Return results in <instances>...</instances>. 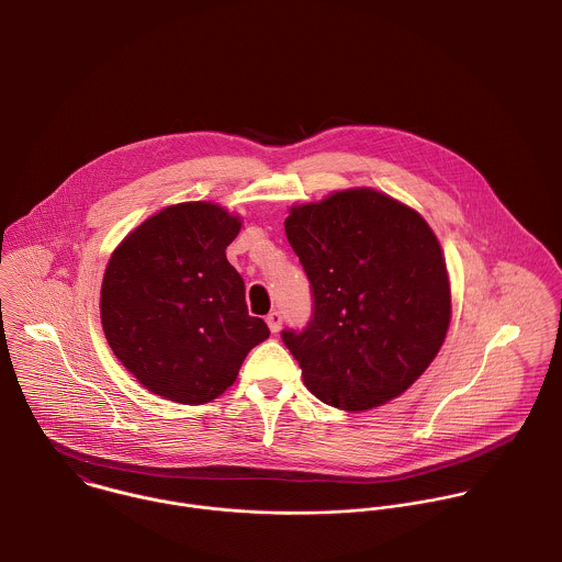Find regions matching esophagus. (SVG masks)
Masks as SVG:
<instances>
[{
  "label": "esophagus",
  "mask_w": 562,
  "mask_h": 562,
  "mask_svg": "<svg viewBox=\"0 0 562 562\" xmlns=\"http://www.w3.org/2000/svg\"><path fill=\"white\" fill-rule=\"evenodd\" d=\"M281 322H283V316H281L279 312H270V314L266 316V324H268V328H270L272 333H279Z\"/></svg>",
  "instance_id": "obj_1"
}]
</instances>
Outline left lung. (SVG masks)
<instances>
[{
    "label": "left lung",
    "mask_w": 562,
    "mask_h": 562,
    "mask_svg": "<svg viewBox=\"0 0 562 562\" xmlns=\"http://www.w3.org/2000/svg\"><path fill=\"white\" fill-rule=\"evenodd\" d=\"M288 241L312 283L314 312L283 344L305 387L330 406L366 411L408 390L450 326V281L428 223L372 188L296 205Z\"/></svg>",
    "instance_id": "obj_1"
}]
</instances>
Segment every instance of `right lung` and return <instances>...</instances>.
<instances>
[{
  "mask_svg": "<svg viewBox=\"0 0 562 562\" xmlns=\"http://www.w3.org/2000/svg\"><path fill=\"white\" fill-rule=\"evenodd\" d=\"M241 221L196 201L164 207L112 252L101 324L116 359L161 398L205 404L234 385L270 330L248 316L227 246Z\"/></svg>",
  "mask_w": 562,
  "mask_h": 562,
  "instance_id": "right-lung-1",
  "label": "right lung"
}]
</instances>
